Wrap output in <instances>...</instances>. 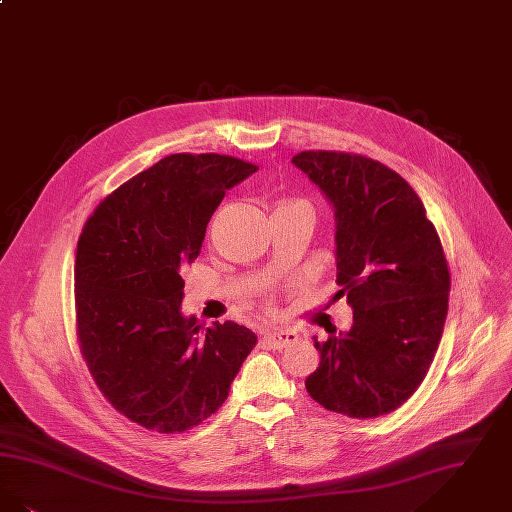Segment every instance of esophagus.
<instances>
[{
	"instance_id": "34e87169",
	"label": "esophagus",
	"mask_w": 512,
	"mask_h": 512,
	"mask_svg": "<svg viewBox=\"0 0 512 512\" xmlns=\"http://www.w3.org/2000/svg\"><path fill=\"white\" fill-rule=\"evenodd\" d=\"M299 339V335L291 329H278V331H270L263 337V343H266L270 348H286L293 345Z\"/></svg>"
}]
</instances>
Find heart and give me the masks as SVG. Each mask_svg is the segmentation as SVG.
<instances>
[{"label":"heart","mask_w":512,"mask_h":512,"mask_svg":"<svg viewBox=\"0 0 512 512\" xmlns=\"http://www.w3.org/2000/svg\"><path fill=\"white\" fill-rule=\"evenodd\" d=\"M274 211H301L312 217V205L305 198H284L276 204Z\"/></svg>","instance_id":"1"}]
</instances>
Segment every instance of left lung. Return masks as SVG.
Listing matches in <instances>:
<instances>
[{
    "mask_svg": "<svg viewBox=\"0 0 512 512\" xmlns=\"http://www.w3.org/2000/svg\"><path fill=\"white\" fill-rule=\"evenodd\" d=\"M335 209V297L354 310L345 335L314 339L305 381L320 406L352 419L400 408L421 385L448 314L450 268L427 209L387 165L360 154L305 150L291 160Z\"/></svg>",
    "mask_w": 512,
    "mask_h": 512,
    "instance_id": "8db88e82",
    "label": "left lung"
}]
</instances>
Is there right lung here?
I'll return each mask as SVG.
<instances>
[{"mask_svg":"<svg viewBox=\"0 0 512 512\" xmlns=\"http://www.w3.org/2000/svg\"><path fill=\"white\" fill-rule=\"evenodd\" d=\"M259 167L223 154H171L131 177L83 225L74 265L80 352L112 408L162 434L223 406L257 343L234 322L181 314L184 268L226 190Z\"/></svg>","mask_w":512,"mask_h":512,"instance_id":"1","label":"right lung"}]
</instances>
